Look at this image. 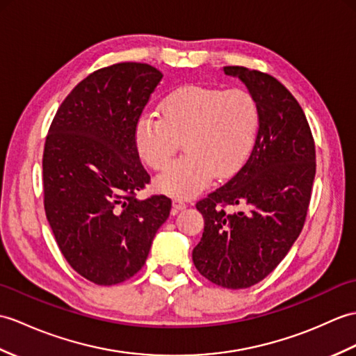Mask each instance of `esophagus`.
Segmentation results:
<instances>
[{
	"mask_svg": "<svg viewBox=\"0 0 356 356\" xmlns=\"http://www.w3.org/2000/svg\"><path fill=\"white\" fill-rule=\"evenodd\" d=\"M186 208V203L184 200H180V198H176V200H172V216H176V213L181 209Z\"/></svg>",
	"mask_w": 356,
	"mask_h": 356,
	"instance_id": "34e87169",
	"label": "esophagus"
}]
</instances>
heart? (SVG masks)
<instances>
[{"label": "heart", "mask_w": 356, "mask_h": 356, "mask_svg": "<svg viewBox=\"0 0 356 356\" xmlns=\"http://www.w3.org/2000/svg\"><path fill=\"white\" fill-rule=\"evenodd\" d=\"M161 112L162 117L145 112L138 118L135 147L148 167L162 170L184 139L185 156L156 179L159 191L177 198L202 193L213 176L235 175L259 130V106L244 89L185 86L165 98Z\"/></svg>", "instance_id": "b5f03b06"}]
</instances>
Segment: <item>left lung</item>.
<instances>
[{"instance_id": "left-lung-1", "label": "left lung", "mask_w": 356, "mask_h": 356, "mask_svg": "<svg viewBox=\"0 0 356 356\" xmlns=\"http://www.w3.org/2000/svg\"><path fill=\"white\" fill-rule=\"evenodd\" d=\"M259 106L249 159L195 208L204 218L193 250L195 268L212 284L241 290L261 282L300 235L316 177V145L300 104L280 81L244 66H225ZM238 205V211H225Z\"/></svg>"}]
</instances>
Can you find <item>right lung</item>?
<instances>
[{"instance_id": "1", "label": "right lung", "mask_w": 356, "mask_h": 356, "mask_svg": "<svg viewBox=\"0 0 356 356\" xmlns=\"http://www.w3.org/2000/svg\"><path fill=\"white\" fill-rule=\"evenodd\" d=\"M162 72L124 62L81 80L65 98L44 148V206L65 259L97 285L143 268L171 200L136 193L150 176L139 161L135 126Z\"/></svg>"}]
</instances>
